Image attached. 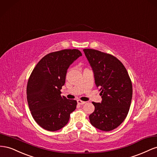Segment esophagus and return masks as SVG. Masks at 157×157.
<instances>
[{
	"label": "esophagus",
	"instance_id": "34e87169",
	"mask_svg": "<svg viewBox=\"0 0 157 157\" xmlns=\"http://www.w3.org/2000/svg\"><path fill=\"white\" fill-rule=\"evenodd\" d=\"M77 102H78V104L79 105H84L85 103H86V102L82 101H81V100H78V101H77Z\"/></svg>",
	"mask_w": 157,
	"mask_h": 157
}]
</instances>
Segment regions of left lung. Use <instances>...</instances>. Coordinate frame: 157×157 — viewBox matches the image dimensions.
<instances>
[{"instance_id":"obj_1","label":"left lung","mask_w":157,"mask_h":157,"mask_svg":"<svg viewBox=\"0 0 157 157\" xmlns=\"http://www.w3.org/2000/svg\"><path fill=\"white\" fill-rule=\"evenodd\" d=\"M101 91V102H94L95 110L89 115L92 126L109 132L126 118L132 98V84L128 71L118 59L95 49H83Z\"/></svg>"}]
</instances>
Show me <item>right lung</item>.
Listing matches in <instances>:
<instances>
[{
    "label": "right lung",
    "mask_w": 157,
    "mask_h": 157,
    "mask_svg": "<svg viewBox=\"0 0 157 157\" xmlns=\"http://www.w3.org/2000/svg\"><path fill=\"white\" fill-rule=\"evenodd\" d=\"M82 56L78 49L49 53L35 67L27 86V100L33 119L48 131L60 129L68 123L77 102L61 97L70 66Z\"/></svg>",
    "instance_id": "obj_1"
}]
</instances>
